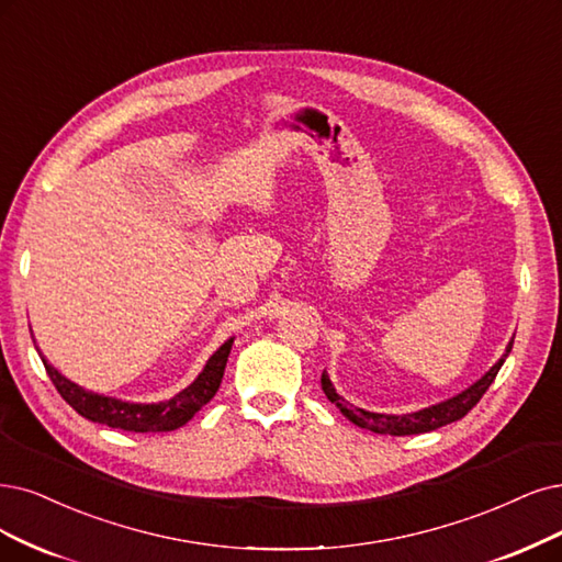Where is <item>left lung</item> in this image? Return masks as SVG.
I'll list each match as a JSON object with an SVG mask.
<instances>
[{"instance_id": "8db88e82", "label": "left lung", "mask_w": 562, "mask_h": 562, "mask_svg": "<svg viewBox=\"0 0 562 562\" xmlns=\"http://www.w3.org/2000/svg\"><path fill=\"white\" fill-rule=\"evenodd\" d=\"M512 345H514V338L509 340L505 355L497 359L488 368V372H484V375L476 380V382H472L468 389H463L461 393H456V396H451L447 401H440V403H435V405L422 407L417 412L382 414V412H368L363 407L351 405L349 401H345L340 393L336 391L334 382H330V378L326 375V370L322 372V389L326 393V398L334 403L345 414V417L355 426H359V428L380 432V435H417V432H428V430H435V428H440V426H447V424H453V422L463 419L465 414L476 403L482 401L486 389L493 384L497 370L503 368L505 359L509 357Z\"/></svg>"}]
</instances>
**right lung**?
<instances>
[{"label": "right lung", "mask_w": 562, "mask_h": 562, "mask_svg": "<svg viewBox=\"0 0 562 562\" xmlns=\"http://www.w3.org/2000/svg\"><path fill=\"white\" fill-rule=\"evenodd\" d=\"M232 345H234V338H228L224 345H220V349L205 361L203 370L190 386H184L180 393H176L173 398L159 401V403H130V401H120L113 396H103V393L82 389L61 375L57 368H53L48 359L41 355L38 347L36 351L46 366L48 378L59 391V396L65 398L80 414V417H86L94 424L132 430V432H166V430H178L180 426H184L207 401L215 396L224 375L228 355H232Z\"/></svg>", "instance_id": "obj_1"}]
</instances>
